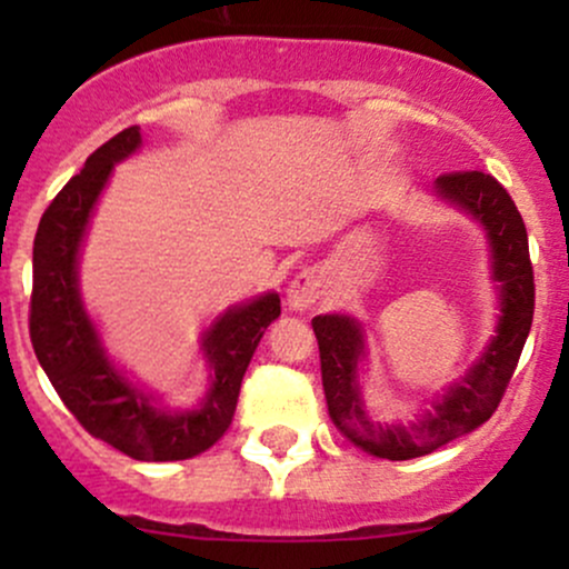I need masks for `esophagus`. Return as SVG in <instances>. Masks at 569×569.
Instances as JSON below:
<instances>
[{"mask_svg": "<svg viewBox=\"0 0 569 569\" xmlns=\"http://www.w3.org/2000/svg\"><path fill=\"white\" fill-rule=\"evenodd\" d=\"M323 293H326L323 272L316 270V267H307V270H302L291 280L289 291H286V302H289L291 310L302 312V310H310Z\"/></svg>", "mask_w": 569, "mask_h": 569, "instance_id": "34e87169", "label": "esophagus"}]
</instances>
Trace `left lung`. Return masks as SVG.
Wrapping results in <instances>:
<instances>
[{"mask_svg": "<svg viewBox=\"0 0 569 569\" xmlns=\"http://www.w3.org/2000/svg\"><path fill=\"white\" fill-rule=\"evenodd\" d=\"M436 198L457 208L485 230L489 272L498 291L500 316L485 352L433 407L415 422L371 420L361 396V361H367L363 323L345 312L312 318L321 350L323 393L335 426L363 452L382 460H411L471 433L492 417L511 382L532 326L535 280L530 246L511 194L489 173H443L433 181Z\"/></svg>", "mask_w": 569, "mask_h": 569, "instance_id": "obj_1", "label": "left lung"}]
</instances>
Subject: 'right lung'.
<instances>
[{
	"mask_svg": "<svg viewBox=\"0 0 569 569\" xmlns=\"http://www.w3.org/2000/svg\"><path fill=\"white\" fill-rule=\"evenodd\" d=\"M139 149V126L117 133L84 160L82 171L71 176L42 213L34 238L29 331L39 367L90 436L133 460L171 462L206 452L230 428L240 382L264 329L280 316V297L267 291L227 307L202 331L200 350L211 380L198 407H160L158 396L128 380L109 358L93 318L84 310L80 251L114 166Z\"/></svg>",
	"mask_w": 569,
	"mask_h": 569,
	"instance_id": "1",
	"label": "right lung"
}]
</instances>
